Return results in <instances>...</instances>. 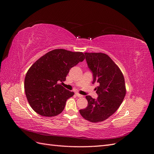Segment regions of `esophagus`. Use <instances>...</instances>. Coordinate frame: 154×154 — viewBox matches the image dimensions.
I'll list each match as a JSON object with an SVG mask.
<instances>
[{"mask_svg":"<svg viewBox=\"0 0 154 154\" xmlns=\"http://www.w3.org/2000/svg\"><path fill=\"white\" fill-rule=\"evenodd\" d=\"M75 94H76V96H78V97H83V96L82 95H81V94H79V93H75Z\"/></svg>","mask_w":154,"mask_h":154,"instance_id":"esophagus-1","label":"esophagus"}]
</instances>
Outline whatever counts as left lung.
Returning a JSON list of instances; mask_svg holds the SVG:
<instances>
[{"mask_svg": "<svg viewBox=\"0 0 154 154\" xmlns=\"http://www.w3.org/2000/svg\"><path fill=\"white\" fill-rule=\"evenodd\" d=\"M88 69L92 73V83L98 97L94 99L87 96L88 105L80 110L83 118L91 122H101L109 118L118 110L126 94L123 74L108 55L101 53H85Z\"/></svg>", "mask_w": 154, "mask_h": 154, "instance_id": "obj_1", "label": "left lung"}]
</instances>
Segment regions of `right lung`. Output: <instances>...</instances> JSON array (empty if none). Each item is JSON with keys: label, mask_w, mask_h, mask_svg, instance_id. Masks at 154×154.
<instances>
[{"label": "right lung", "mask_w": 154, "mask_h": 154, "mask_svg": "<svg viewBox=\"0 0 154 154\" xmlns=\"http://www.w3.org/2000/svg\"><path fill=\"white\" fill-rule=\"evenodd\" d=\"M85 55L63 49L49 51L32 65L24 80L26 97L31 108L45 117L57 116L63 110L74 92L61 85L69 70L82 62Z\"/></svg>", "instance_id": "right-lung-1"}]
</instances>
